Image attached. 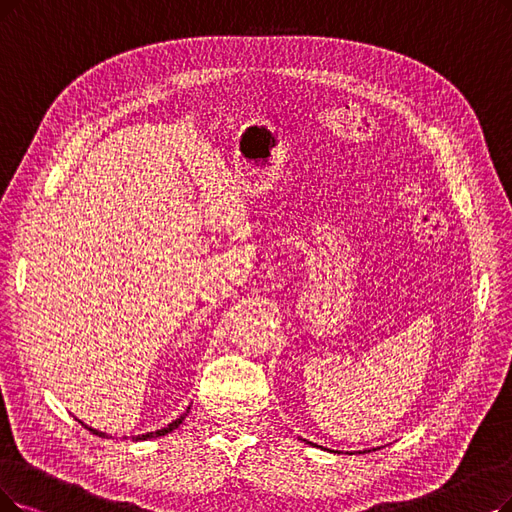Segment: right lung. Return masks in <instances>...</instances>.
I'll return each mask as SVG.
<instances>
[{
	"label": "right lung",
	"instance_id": "right-lung-1",
	"mask_svg": "<svg viewBox=\"0 0 512 512\" xmlns=\"http://www.w3.org/2000/svg\"><path fill=\"white\" fill-rule=\"evenodd\" d=\"M187 412H189V410H187ZM185 416H187V414H182L180 418H176L174 422H170L166 428H161V431H155V433H145V435H138V437H136V441H140V439H142V441H145V439H155V437H161V435H168V433H172L174 428H178V424H182V420H185ZM90 431H92L94 435H98V437H107L105 433H98V431H94V428H90ZM132 439H134V437H132Z\"/></svg>",
	"mask_w": 512,
	"mask_h": 512
}]
</instances>
